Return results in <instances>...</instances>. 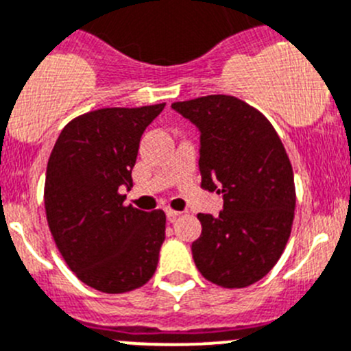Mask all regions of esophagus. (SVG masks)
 I'll return each instance as SVG.
<instances>
[{"mask_svg":"<svg viewBox=\"0 0 351 351\" xmlns=\"http://www.w3.org/2000/svg\"><path fill=\"white\" fill-rule=\"evenodd\" d=\"M180 214H182V213H180V210H175V209H166V217H168L169 221H175L176 217L180 216Z\"/></svg>","mask_w":351,"mask_h":351,"instance_id":"esophagus-1","label":"esophagus"}]
</instances>
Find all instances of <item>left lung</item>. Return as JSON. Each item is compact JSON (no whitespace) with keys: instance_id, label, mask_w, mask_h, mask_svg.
<instances>
[{"instance_id":"8db88e82","label":"left lung","mask_w":351,"mask_h":351,"mask_svg":"<svg viewBox=\"0 0 351 351\" xmlns=\"http://www.w3.org/2000/svg\"><path fill=\"white\" fill-rule=\"evenodd\" d=\"M200 132V186L223 193L219 216L197 214V269L223 288L262 280L283 254L295 214L293 169L266 117L233 96L173 103Z\"/></svg>"}]
</instances>
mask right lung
Wrapping results in <instances>:
<instances>
[{
    "mask_svg": "<svg viewBox=\"0 0 351 351\" xmlns=\"http://www.w3.org/2000/svg\"><path fill=\"white\" fill-rule=\"evenodd\" d=\"M166 104L103 108L71 120L49 156L44 185L47 224L80 281L127 293L154 274L166 214L125 206L145 128Z\"/></svg>",
    "mask_w": 351,
    "mask_h": 351,
    "instance_id": "obj_1",
    "label": "right lung"
}]
</instances>
